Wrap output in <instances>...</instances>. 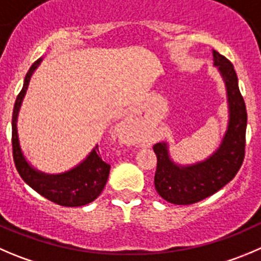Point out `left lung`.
<instances>
[{
	"label": "left lung",
	"mask_w": 261,
	"mask_h": 261,
	"mask_svg": "<svg viewBox=\"0 0 261 261\" xmlns=\"http://www.w3.org/2000/svg\"><path fill=\"white\" fill-rule=\"evenodd\" d=\"M214 65L218 66L227 88L229 121L219 148L206 160L192 165H177L172 161L165 142L156 143L158 158L155 188L168 202L191 205L214 195L233 179L245 159L247 113L232 63L223 55L213 51Z\"/></svg>",
	"instance_id": "1"
}]
</instances>
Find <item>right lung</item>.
Wrapping results in <instances>:
<instances>
[{
  "mask_svg": "<svg viewBox=\"0 0 261 261\" xmlns=\"http://www.w3.org/2000/svg\"><path fill=\"white\" fill-rule=\"evenodd\" d=\"M39 63H41V59L37 60L27 73L23 89L17 95L14 111H12V156H14L15 166L24 182L47 200L61 206H83L100 196L110 173V165L105 163L98 155L100 153L98 146L93 148L86 160L82 161L78 166L69 172L61 173V174H46V173L34 169L25 160L21 152L20 145H19L16 128L19 109L28 89L32 74L39 65Z\"/></svg>",
  "mask_w": 261,
  "mask_h": 261,
  "instance_id": "obj_1",
  "label": "right lung"
}]
</instances>
